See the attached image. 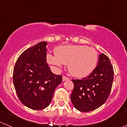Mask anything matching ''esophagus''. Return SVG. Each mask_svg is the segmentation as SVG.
<instances>
[{
    "label": "esophagus",
    "mask_w": 127,
    "mask_h": 127,
    "mask_svg": "<svg viewBox=\"0 0 127 127\" xmlns=\"http://www.w3.org/2000/svg\"><path fill=\"white\" fill-rule=\"evenodd\" d=\"M69 78L67 77H66V76H63V81H67V80H69Z\"/></svg>",
    "instance_id": "1"
}]
</instances>
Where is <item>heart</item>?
I'll return each instance as SVG.
<instances>
[{
    "mask_svg": "<svg viewBox=\"0 0 127 127\" xmlns=\"http://www.w3.org/2000/svg\"><path fill=\"white\" fill-rule=\"evenodd\" d=\"M55 56L47 55L49 63L61 67L64 64L68 66L72 76L84 77L92 72L97 62V52L94 48L84 45H67L55 49Z\"/></svg>",
    "mask_w": 127,
    "mask_h": 127,
    "instance_id": "obj_1",
    "label": "heart"
}]
</instances>
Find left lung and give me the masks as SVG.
Returning a JSON list of instances; mask_svg holds the SVG:
<instances>
[{
    "label": "left lung",
    "mask_w": 127,
    "mask_h": 127,
    "mask_svg": "<svg viewBox=\"0 0 127 127\" xmlns=\"http://www.w3.org/2000/svg\"><path fill=\"white\" fill-rule=\"evenodd\" d=\"M114 81V69L109 58L99 55L96 67L82 79H72L74 89L71 99L74 107L83 112L92 111L105 102Z\"/></svg>",
    "instance_id": "1"
}]
</instances>
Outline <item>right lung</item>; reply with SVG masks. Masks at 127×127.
Segmentation results:
<instances>
[{"mask_svg":"<svg viewBox=\"0 0 127 127\" xmlns=\"http://www.w3.org/2000/svg\"><path fill=\"white\" fill-rule=\"evenodd\" d=\"M46 41L27 49L18 57L13 72V82L21 102L33 110L50 105L62 76L53 73L46 63Z\"/></svg>","mask_w":127,"mask_h":127,"instance_id":"add662e5","label":"right lung"}]
</instances>
